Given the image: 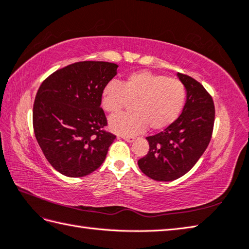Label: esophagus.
I'll list each match as a JSON object with an SVG mask.
<instances>
[{"label":"esophagus","mask_w":249,"mask_h":249,"mask_svg":"<svg viewBox=\"0 0 249 249\" xmlns=\"http://www.w3.org/2000/svg\"><path fill=\"white\" fill-rule=\"evenodd\" d=\"M121 138H123L127 142H134L135 141V137H131V136H121Z\"/></svg>","instance_id":"34e87169"}]
</instances>
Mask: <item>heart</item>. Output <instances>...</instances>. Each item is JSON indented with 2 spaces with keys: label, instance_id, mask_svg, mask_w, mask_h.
Segmentation results:
<instances>
[{
  "label": "heart",
  "instance_id": "b5f03b06",
  "mask_svg": "<svg viewBox=\"0 0 249 249\" xmlns=\"http://www.w3.org/2000/svg\"><path fill=\"white\" fill-rule=\"evenodd\" d=\"M186 101V89L176 79L149 71L131 73L119 84L109 82L101 91V108L116 114L133 104V113L112 116L109 127L121 135H136L150 127L166 128L181 112Z\"/></svg>",
  "mask_w": 249,
  "mask_h": 249
}]
</instances>
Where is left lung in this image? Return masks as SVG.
<instances>
[{"mask_svg": "<svg viewBox=\"0 0 249 249\" xmlns=\"http://www.w3.org/2000/svg\"><path fill=\"white\" fill-rule=\"evenodd\" d=\"M177 76L187 92L181 114L163 131L147 137L149 152L138 160L141 172L157 181L186 175L205 152L213 134L215 106L211 95L191 76Z\"/></svg>", "mask_w": 249, "mask_h": 249, "instance_id": "1", "label": "left lung"}]
</instances>
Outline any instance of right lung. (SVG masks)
Returning <instances> with one entry per match:
<instances>
[{"label": "right lung", "instance_id": "right-lung-1", "mask_svg": "<svg viewBox=\"0 0 249 249\" xmlns=\"http://www.w3.org/2000/svg\"><path fill=\"white\" fill-rule=\"evenodd\" d=\"M118 65L81 61L57 70L44 81L33 105V129L46 160L67 177H84L106 160L115 136L104 129L102 89Z\"/></svg>", "mask_w": 249, "mask_h": 249}]
</instances>
